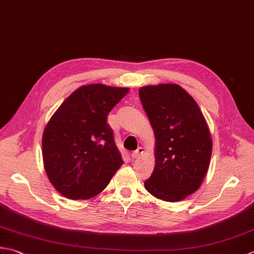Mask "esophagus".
Listing matches in <instances>:
<instances>
[{
	"mask_svg": "<svg viewBox=\"0 0 254 254\" xmlns=\"http://www.w3.org/2000/svg\"><path fill=\"white\" fill-rule=\"evenodd\" d=\"M142 153H143V148H142V147H138L136 151H134V152L131 154V156H132V158H137L138 156L141 155Z\"/></svg>",
	"mask_w": 254,
	"mask_h": 254,
	"instance_id": "esophagus-1",
	"label": "esophagus"
}]
</instances>
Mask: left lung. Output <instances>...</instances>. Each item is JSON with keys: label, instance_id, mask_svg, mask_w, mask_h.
I'll use <instances>...</instances> for the list:
<instances>
[{"label": "left lung", "instance_id": "left-lung-1", "mask_svg": "<svg viewBox=\"0 0 254 254\" xmlns=\"http://www.w3.org/2000/svg\"><path fill=\"white\" fill-rule=\"evenodd\" d=\"M155 134V167L144 183L158 199L180 201L191 195L209 167L212 142L197 102L178 84L162 83L138 90Z\"/></svg>", "mask_w": 254, "mask_h": 254}]
</instances>
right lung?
Returning a JSON list of instances; mask_svg holds the SVG:
<instances>
[{
	"instance_id": "add662e5",
	"label": "right lung",
	"mask_w": 254,
	"mask_h": 254,
	"mask_svg": "<svg viewBox=\"0 0 254 254\" xmlns=\"http://www.w3.org/2000/svg\"><path fill=\"white\" fill-rule=\"evenodd\" d=\"M128 88L88 84L73 91L47 123L43 160L49 182L69 199L100 193L123 164L107 117Z\"/></svg>"
}]
</instances>
